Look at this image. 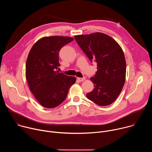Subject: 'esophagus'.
<instances>
[{"mask_svg":"<svg viewBox=\"0 0 152 152\" xmlns=\"http://www.w3.org/2000/svg\"><path fill=\"white\" fill-rule=\"evenodd\" d=\"M77 80L79 82H82V81L85 80V77H77Z\"/></svg>","mask_w":152,"mask_h":152,"instance_id":"esophagus-1","label":"esophagus"}]
</instances>
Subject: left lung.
I'll list each match as a JSON object with an SVG mask.
<instances>
[{
	"label": "left lung",
	"mask_w": 152,
	"mask_h": 152,
	"mask_svg": "<svg viewBox=\"0 0 152 152\" xmlns=\"http://www.w3.org/2000/svg\"><path fill=\"white\" fill-rule=\"evenodd\" d=\"M74 37L90 60L97 63L96 74L90 78L94 88L86 97L99 106L111 104L125 82L126 64L121 48L112 37L101 32Z\"/></svg>",
	"instance_id": "left-lung-1"
}]
</instances>
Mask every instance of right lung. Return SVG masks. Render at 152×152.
I'll return each mask as SVG.
<instances>
[{
	"label": "right lung",
	"instance_id": "right-lung-1",
	"mask_svg": "<svg viewBox=\"0 0 152 152\" xmlns=\"http://www.w3.org/2000/svg\"><path fill=\"white\" fill-rule=\"evenodd\" d=\"M74 39L69 37H42L32 47L26 60V78L30 90L43 107L53 108L66 99L76 77L56 71L61 49Z\"/></svg>",
	"mask_w": 152,
	"mask_h": 152
}]
</instances>
